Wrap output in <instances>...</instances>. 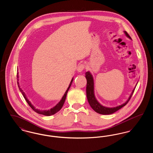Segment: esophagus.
<instances>
[{
    "label": "esophagus",
    "instance_id": "1",
    "mask_svg": "<svg viewBox=\"0 0 153 153\" xmlns=\"http://www.w3.org/2000/svg\"><path fill=\"white\" fill-rule=\"evenodd\" d=\"M84 68H85L84 64H80V65L78 66V67L77 68V71L79 72H82L84 70Z\"/></svg>",
    "mask_w": 153,
    "mask_h": 153
}]
</instances>
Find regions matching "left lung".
Returning a JSON list of instances; mask_svg holds the SVG:
<instances>
[{
	"label": "left lung",
	"instance_id": "8db88e82",
	"mask_svg": "<svg viewBox=\"0 0 153 153\" xmlns=\"http://www.w3.org/2000/svg\"><path fill=\"white\" fill-rule=\"evenodd\" d=\"M124 33L126 36L131 39V37L126 31H124ZM85 77H86L87 81L86 92H87V97L88 102H89L90 106L92 107V108L94 109L96 112L100 114H102V115L112 114L115 112L117 111H118L119 109L123 107L124 106H125L127 104V103L130 100V99H131V96L133 94V92H134L135 87L138 84V82H137L135 87L132 90V93H131V95H130L128 99H127V100L126 102H124L123 104L117 106V107H105V106H103L99 102L97 101V100L96 99V98L95 97L94 80V77H93L92 74L89 71H88L85 73Z\"/></svg>",
	"mask_w": 153,
	"mask_h": 153
}]
</instances>
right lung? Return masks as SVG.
Wrapping results in <instances>:
<instances>
[{
    "label": "right lung",
    "mask_w": 153,
    "mask_h": 153,
    "mask_svg": "<svg viewBox=\"0 0 153 153\" xmlns=\"http://www.w3.org/2000/svg\"><path fill=\"white\" fill-rule=\"evenodd\" d=\"M17 78H18V81H19V74H18V73H17ZM73 78H72V79L71 82H70V84H69V87L68 88L67 90L66 91L65 93L64 94V95L62 96L61 100L59 102L58 104H57L56 105H55L54 107H53L51 109H48V110H47V109H46V110H40V109L36 108V107H35L31 103V102H30L29 100L27 99V97H26V95L25 94V93L23 92V91L22 89L21 88V87H20L19 82H18V87H19V91L21 92L22 95L23 96V97H24V98L25 99L26 101L28 103V104L29 105L30 107L33 109V110H34L36 112L39 114L44 115H45V116H51V115L55 114L56 113H57L60 109L62 108V106H63V105H64V102H65V101L67 93H68V92L69 88H70L71 85H72V82H73Z\"/></svg>",
    "instance_id": "right-lung-1"
}]
</instances>
